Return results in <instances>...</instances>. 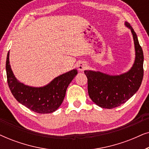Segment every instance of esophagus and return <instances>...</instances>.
<instances>
[{
    "mask_svg": "<svg viewBox=\"0 0 149 149\" xmlns=\"http://www.w3.org/2000/svg\"><path fill=\"white\" fill-rule=\"evenodd\" d=\"M78 69L79 71H81V72H83V71H84L85 69L87 68V64H85V62H80L78 64Z\"/></svg>",
    "mask_w": 149,
    "mask_h": 149,
    "instance_id": "34e87169",
    "label": "esophagus"
}]
</instances>
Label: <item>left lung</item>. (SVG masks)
<instances>
[{
	"label": "left lung",
	"mask_w": 149,
	"mask_h": 149,
	"mask_svg": "<svg viewBox=\"0 0 149 149\" xmlns=\"http://www.w3.org/2000/svg\"><path fill=\"white\" fill-rule=\"evenodd\" d=\"M135 45L136 58L131 69L120 75H109L98 71L85 70L89 97L95 104L104 109H113L126 102L138 90L143 79L144 56L137 35L130 24Z\"/></svg>",
	"instance_id": "8db88e82"
}]
</instances>
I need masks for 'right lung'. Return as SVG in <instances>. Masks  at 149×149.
Listing matches in <instances>:
<instances>
[{
    "label": "right lung",
    "mask_w": 149,
    "mask_h": 149,
    "mask_svg": "<svg viewBox=\"0 0 149 149\" xmlns=\"http://www.w3.org/2000/svg\"><path fill=\"white\" fill-rule=\"evenodd\" d=\"M7 83L14 97L31 111L37 113H52L56 111L64 100L68 85L74 77L76 69L57 77L48 85L33 87L20 83L14 76L9 64V52L6 61Z\"/></svg>",
    "instance_id": "obj_1"
}]
</instances>
